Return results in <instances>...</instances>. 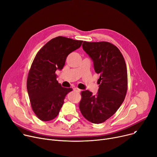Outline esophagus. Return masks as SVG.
Instances as JSON below:
<instances>
[{
	"label": "esophagus",
	"mask_w": 157,
	"mask_h": 157,
	"mask_svg": "<svg viewBox=\"0 0 157 157\" xmlns=\"http://www.w3.org/2000/svg\"><path fill=\"white\" fill-rule=\"evenodd\" d=\"M73 90L75 91V92H77V93H80V92L81 91L80 89H79L78 88H73Z\"/></svg>",
	"instance_id": "34e87169"
}]
</instances>
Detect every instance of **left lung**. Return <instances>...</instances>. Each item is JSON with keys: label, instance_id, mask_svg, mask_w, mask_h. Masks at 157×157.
I'll list each match as a JSON object with an SVG mask.
<instances>
[{"label": "left lung", "instance_id": "1", "mask_svg": "<svg viewBox=\"0 0 157 157\" xmlns=\"http://www.w3.org/2000/svg\"><path fill=\"white\" fill-rule=\"evenodd\" d=\"M82 48L93 59L99 84L96 95L81 92L79 108L88 121L101 124L113 115L124 102L127 90V70L122 54L108 42L84 41Z\"/></svg>", "mask_w": 157, "mask_h": 157}]
</instances>
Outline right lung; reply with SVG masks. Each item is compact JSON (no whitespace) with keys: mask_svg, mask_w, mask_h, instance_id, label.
I'll list each match as a JSON object with an SVG mask.
<instances>
[{"mask_svg":"<svg viewBox=\"0 0 157 157\" xmlns=\"http://www.w3.org/2000/svg\"><path fill=\"white\" fill-rule=\"evenodd\" d=\"M83 40L59 36L36 53L28 74L26 87L33 112L40 121L56 118L71 88L63 87L56 80V70H61L67 57L78 49Z\"/></svg>","mask_w":157,"mask_h":157,"instance_id":"add662e5","label":"right lung"}]
</instances>
